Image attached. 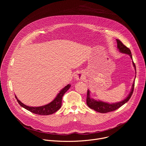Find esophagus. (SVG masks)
Listing matches in <instances>:
<instances>
[{
    "mask_svg": "<svg viewBox=\"0 0 146 146\" xmlns=\"http://www.w3.org/2000/svg\"><path fill=\"white\" fill-rule=\"evenodd\" d=\"M84 76L81 72H77L74 75V78L77 80H81L84 78Z\"/></svg>",
    "mask_w": 146,
    "mask_h": 146,
    "instance_id": "34e87169",
    "label": "esophagus"
}]
</instances>
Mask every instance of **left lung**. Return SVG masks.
I'll list each match as a JSON object with an SVG mask.
<instances>
[{
    "mask_svg": "<svg viewBox=\"0 0 146 146\" xmlns=\"http://www.w3.org/2000/svg\"><path fill=\"white\" fill-rule=\"evenodd\" d=\"M116 40H117V48L119 50V52L123 53V54H127L129 55L131 58L132 59L131 52V50H129V48H128L127 47H126L124 44H123V43L119 40L116 39ZM132 64L135 68V69L136 70V66H135V64L133 62V61H132ZM135 77H136V76H135ZM134 86H135V83L133 82L131 91L129 94L128 95V96L125 99H123V100L119 102L114 103H108L104 102H102L100 100H96L94 99L91 98L90 97V92L88 90L87 95V104L90 108L94 110L95 111H96L97 112L100 113H106L108 112L114 111V110L118 109V108H119L120 107H121L122 105H124L125 103H126L129 100V99L131 98V97L133 94V90H134Z\"/></svg>",
    "mask_w": 146,
    "mask_h": 146,
    "instance_id": "1",
    "label": "left lung"
}]
</instances>
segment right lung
Returning <instances> with one entry per match:
<instances>
[{
	"mask_svg": "<svg viewBox=\"0 0 146 146\" xmlns=\"http://www.w3.org/2000/svg\"><path fill=\"white\" fill-rule=\"evenodd\" d=\"M70 86V84H68L66 86H65L63 89H62L60 91L59 93H58L56 98L54 99V100H53L51 103L44 106L39 107L28 106L23 104L20 100H19L17 99V96L15 95V96L18 103L19 104V105L21 107L25 108V109L28 110V111L38 115H50L55 113L62 106V97H63L64 94L69 89Z\"/></svg>",
	"mask_w": 146,
	"mask_h": 146,
	"instance_id": "1",
	"label": "right lung"
}]
</instances>
